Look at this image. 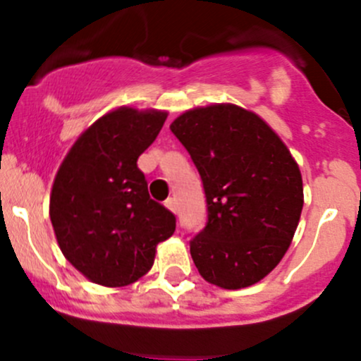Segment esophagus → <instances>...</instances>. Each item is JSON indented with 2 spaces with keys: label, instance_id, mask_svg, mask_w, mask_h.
<instances>
[{
  "label": "esophagus",
  "instance_id": "esophagus-1",
  "mask_svg": "<svg viewBox=\"0 0 361 361\" xmlns=\"http://www.w3.org/2000/svg\"><path fill=\"white\" fill-rule=\"evenodd\" d=\"M164 204H166V207H167V209H169V211H173V213H176V201H174L173 197H169V199H167V201L164 202Z\"/></svg>",
  "mask_w": 361,
  "mask_h": 361
}]
</instances>
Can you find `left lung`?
<instances>
[{
  "instance_id": "1",
  "label": "left lung",
  "mask_w": 361,
  "mask_h": 361,
  "mask_svg": "<svg viewBox=\"0 0 361 361\" xmlns=\"http://www.w3.org/2000/svg\"><path fill=\"white\" fill-rule=\"evenodd\" d=\"M171 130L201 174L206 227L190 241L199 274L211 285L239 290L264 279L290 248L304 188L281 137L235 104L185 111Z\"/></svg>"
}]
</instances>
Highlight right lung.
<instances>
[{
    "label": "right lung",
    "mask_w": 361,
    "mask_h": 361,
    "mask_svg": "<svg viewBox=\"0 0 361 361\" xmlns=\"http://www.w3.org/2000/svg\"><path fill=\"white\" fill-rule=\"evenodd\" d=\"M166 118V111L116 108L80 134L57 171L54 232L69 264L92 283L116 288L137 281L176 228L137 167Z\"/></svg>",
    "instance_id": "right-lung-1"
}]
</instances>
